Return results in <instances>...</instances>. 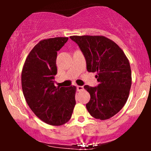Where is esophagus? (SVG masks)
<instances>
[{
    "label": "esophagus",
    "mask_w": 151,
    "mask_h": 151,
    "mask_svg": "<svg viewBox=\"0 0 151 151\" xmlns=\"http://www.w3.org/2000/svg\"><path fill=\"white\" fill-rule=\"evenodd\" d=\"M77 89L78 91H81V90L84 89V86H77Z\"/></svg>",
    "instance_id": "obj_1"
}]
</instances>
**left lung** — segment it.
Segmentation results:
<instances>
[{
    "instance_id": "1",
    "label": "left lung",
    "mask_w": 151,
    "mask_h": 151,
    "mask_svg": "<svg viewBox=\"0 0 151 151\" xmlns=\"http://www.w3.org/2000/svg\"><path fill=\"white\" fill-rule=\"evenodd\" d=\"M84 55L86 70L96 72L99 85L84 88L89 93L86 107L91 116L100 120L116 115L125 105L129 96L132 78L130 63L116 43L103 35H73Z\"/></svg>"
}]
</instances>
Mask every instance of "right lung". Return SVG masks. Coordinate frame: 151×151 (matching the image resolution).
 Masks as SVG:
<instances>
[{
  "label": "right lung",
  "mask_w": 151,
  "mask_h": 151,
  "mask_svg": "<svg viewBox=\"0 0 151 151\" xmlns=\"http://www.w3.org/2000/svg\"><path fill=\"white\" fill-rule=\"evenodd\" d=\"M68 37L42 40L32 48L24 63L21 84L25 101L40 120L52 126H61L70 121L76 104L75 86L54 85L58 69V51Z\"/></svg>",
  "instance_id": "right-lung-1"
}]
</instances>
